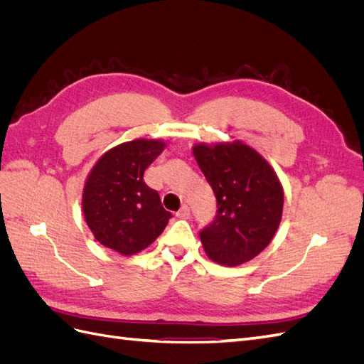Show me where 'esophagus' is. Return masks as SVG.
<instances>
[{
    "instance_id": "34e87169",
    "label": "esophagus",
    "mask_w": 364,
    "mask_h": 364,
    "mask_svg": "<svg viewBox=\"0 0 364 364\" xmlns=\"http://www.w3.org/2000/svg\"><path fill=\"white\" fill-rule=\"evenodd\" d=\"M176 217L178 218H190V208L186 206V205H183L178 213H176Z\"/></svg>"
}]
</instances>
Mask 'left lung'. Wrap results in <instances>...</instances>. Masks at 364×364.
<instances>
[{
    "label": "left lung",
    "mask_w": 364,
    "mask_h": 364,
    "mask_svg": "<svg viewBox=\"0 0 364 364\" xmlns=\"http://www.w3.org/2000/svg\"><path fill=\"white\" fill-rule=\"evenodd\" d=\"M215 194L217 214L200 230L209 259L235 267L269 246L282 217L284 190L277 173L257 150L241 141L193 147Z\"/></svg>",
    "instance_id": "obj_1"
}]
</instances>
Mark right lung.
I'll use <instances>...</instances> for the list:
<instances>
[{
	"label": "right lung",
	"mask_w": 364,
	"mask_h": 364,
	"mask_svg": "<svg viewBox=\"0 0 364 364\" xmlns=\"http://www.w3.org/2000/svg\"><path fill=\"white\" fill-rule=\"evenodd\" d=\"M162 139L123 142L97 161L85 182L82 208L98 243L129 257L155 241L171 218L159 194L144 182V171L155 161Z\"/></svg>",
	"instance_id": "add662e5"
}]
</instances>
